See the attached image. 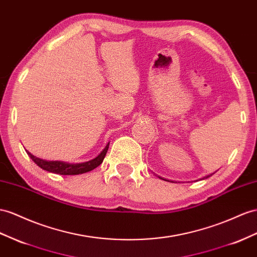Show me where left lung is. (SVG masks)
Masks as SVG:
<instances>
[{
  "label": "left lung",
  "mask_w": 257,
  "mask_h": 257,
  "mask_svg": "<svg viewBox=\"0 0 257 257\" xmlns=\"http://www.w3.org/2000/svg\"><path fill=\"white\" fill-rule=\"evenodd\" d=\"M207 177H209V176H207ZM207 177H206V178H207Z\"/></svg>",
  "instance_id": "obj_1"
}]
</instances>
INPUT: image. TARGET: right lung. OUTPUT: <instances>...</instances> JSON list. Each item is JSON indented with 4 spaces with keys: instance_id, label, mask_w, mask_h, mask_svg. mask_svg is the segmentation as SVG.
I'll use <instances>...</instances> for the list:
<instances>
[{
    "instance_id": "obj_1",
    "label": "right lung",
    "mask_w": 257,
    "mask_h": 257,
    "mask_svg": "<svg viewBox=\"0 0 257 257\" xmlns=\"http://www.w3.org/2000/svg\"><path fill=\"white\" fill-rule=\"evenodd\" d=\"M109 143L107 144L105 149L102 151V152L98 154L95 159L91 160L89 162L85 163H79V164H69L66 162H61V161H45L38 159L35 155H32L30 152L27 151V154L30 156V159L34 161L39 167H41L42 169L47 170V172L50 173H54V174H60V175H79V174H84L88 173L90 170L96 168L98 165H101L105 155L107 153Z\"/></svg>"
}]
</instances>
